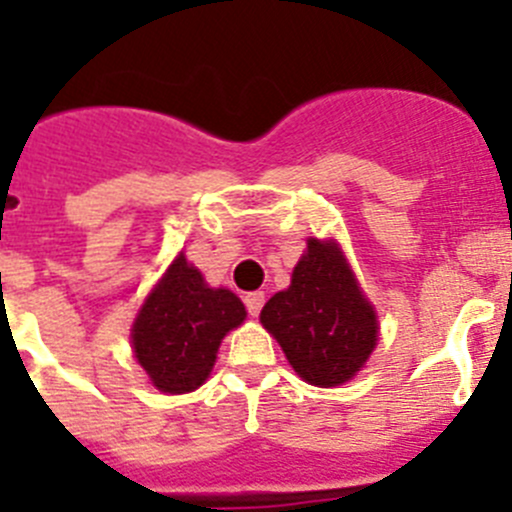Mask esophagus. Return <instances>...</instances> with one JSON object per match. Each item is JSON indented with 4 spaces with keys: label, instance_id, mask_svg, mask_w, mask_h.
Returning <instances> with one entry per match:
<instances>
[{
    "label": "esophagus",
    "instance_id": "34e87169",
    "mask_svg": "<svg viewBox=\"0 0 512 512\" xmlns=\"http://www.w3.org/2000/svg\"><path fill=\"white\" fill-rule=\"evenodd\" d=\"M245 306L250 316H260L262 306H265V293L262 290H255V293H247L245 296Z\"/></svg>",
    "mask_w": 512,
    "mask_h": 512
}]
</instances>
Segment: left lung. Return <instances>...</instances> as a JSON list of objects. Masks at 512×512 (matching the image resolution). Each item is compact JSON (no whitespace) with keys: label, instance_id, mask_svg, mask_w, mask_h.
<instances>
[{"label":"left lung","instance_id":"obj_1","mask_svg":"<svg viewBox=\"0 0 512 512\" xmlns=\"http://www.w3.org/2000/svg\"><path fill=\"white\" fill-rule=\"evenodd\" d=\"M260 321L293 370L311 385L334 388L365 365L377 344V319L342 250L308 239L288 290L265 303Z\"/></svg>","mask_w":512,"mask_h":512}]
</instances>
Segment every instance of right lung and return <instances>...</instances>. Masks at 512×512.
I'll return each instance as SVG.
<instances>
[{
	"instance_id": "add662e5",
	"label": "right lung",
	"mask_w": 512,
	"mask_h": 512,
	"mask_svg": "<svg viewBox=\"0 0 512 512\" xmlns=\"http://www.w3.org/2000/svg\"><path fill=\"white\" fill-rule=\"evenodd\" d=\"M247 311L232 290L209 288L178 255L132 329L135 357L163 393H191L209 377L224 334Z\"/></svg>"
}]
</instances>
